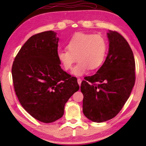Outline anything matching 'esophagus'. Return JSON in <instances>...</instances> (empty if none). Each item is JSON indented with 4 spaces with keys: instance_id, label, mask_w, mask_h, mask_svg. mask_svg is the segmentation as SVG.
I'll return each mask as SVG.
<instances>
[{
    "instance_id": "esophagus-1",
    "label": "esophagus",
    "mask_w": 146,
    "mask_h": 146,
    "mask_svg": "<svg viewBox=\"0 0 146 146\" xmlns=\"http://www.w3.org/2000/svg\"><path fill=\"white\" fill-rule=\"evenodd\" d=\"M77 82H78V85H79V86H80V84H81V82H82V80H81V78H78L77 79Z\"/></svg>"
}]
</instances>
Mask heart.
<instances>
[{
  "label": "heart",
  "mask_w": 146,
  "mask_h": 146,
  "mask_svg": "<svg viewBox=\"0 0 146 146\" xmlns=\"http://www.w3.org/2000/svg\"><path fill=\"white\" fill-rule=\"evenodd\" d=\"M67 49L60 50L57 58L64 70L72 69L74 63L78 60L72 70V74L81 76L90 70H95L104 62L108 44L102 36L97 34L76 33L66 45Z\"/></svg>",
  "instance_id": "b5f03b06"
}]
</instances>
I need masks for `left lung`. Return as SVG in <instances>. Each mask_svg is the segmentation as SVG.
<instances>
[{"label":"left lung","instance_id":"1","mask_svg":"<svg viewBox=\"0 0 146 146\" xmlns=\"http://www.w3.org/2000/svg\"><path fill=\"white\" fill-rule=\"evenodd\" d=\"M108 36L110 48L105 62L80 86L84 114L96 122L111 119L120 111L135 82V61L129 44L117 31H110Z\"/></svg>","mask_w":146,"mask_h":146}]
</instances>
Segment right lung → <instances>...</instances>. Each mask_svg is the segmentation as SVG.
<instances>
[{
    "mask_svg": "<svg viewBox=\"0 0 146 146\" xmlns=\"http://www.w3.org/2000/svg\"><path fill=\"white\" fill-rule=\"evenodd\" d=\"M56 35L48 31L31 36L17 53L11 68L20 103L29 115L44 123L62 117L65 104L79 90L76 78L60 68Z\"/></svg>",
    "mask_w": 146,
    "mask_h": 146,
    "instance_id": "obj_1",
    "label": "right lung"
}]
</instances>
